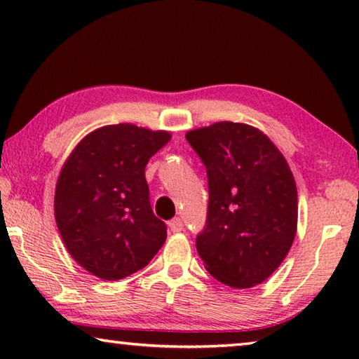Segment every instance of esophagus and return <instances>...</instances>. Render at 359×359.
Listing matches in <instances>:
<instances>
[{
  "instance_id": "34e87169",
  "label": "esophagus",
  "mask_w": 359,
  "mask_h": 359,
  "mask_svg": "<svg viewBox=\"0 0 359 359\" xmlns=\"http://www.w3.org/2000/svg\"><path fill=\"white\" fill-rule=\"evenodd\" d=\"M169 229H171L172 233H180V231H184V223H182L180 218H172V220L169 222Z\"/></svg>"
}]
</instances>
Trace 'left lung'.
<instances>
[{
	"mask_svg": "<svg viewBox=\"0 0 359 359\" xmlns=\"http://www.w3.org/2000/svg\"><path fill=\"white\" fill-rule=\"evenodd\" d=\"M185 137L208 171L199 257L217 280L252 288L282 264L294 241L297 190L291 169L271 139L250 125L218 121Z\"/></svg>",
	"mask_w": 359,
	"mask_h": 359,
	"instance_id": "1",
	"label": "left lung"
}]
</instances>
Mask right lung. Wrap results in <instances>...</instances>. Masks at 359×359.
Listing matches in <instances>:
<instances>
[{"label":"right lung","mask_w":359,"mask_h":359,"mask_svg":"<svg viewBox=\"0 0 359 359\" xmlns=\"http://www.w3.org/2000/svg\"><path fill=\"white\" fill-rule=\"evenodd\" d=\"M168 131L107 125L71 151L55 188V220L72 258L102 280H120L150 263L166 241L154 215L145 166Z\"/></svg>","instance_id":"obj_1"}]
</instances>
